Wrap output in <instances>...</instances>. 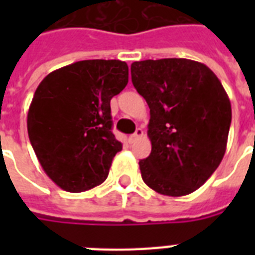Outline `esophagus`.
I'll return each mask as SVG.
<instances>
[{
  "label": "esophagus",
  "mask_w": 255,
  "mask_h": 255,
  "mask_svg": "<svg viewBox=\"0 0 255 255\" xmlns=\"http://www.w3.org/2000/svg\"><path fill=\"white\" fill-rule=\"evenodd\" d=\"M144 135V131H143V128H136V131H135V133H133V135H131L129 136V139H128V141H129V143H135L136 140L137 139H140V137H141V136Z\"/></svg>",
  "instance_id": "obj_1"
}]
</instances>
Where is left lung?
<instances>
[{
  "instance_id": "obj_1",
  "label": "left lung",
  "mask_w": 255,
  "mask_h": 255,
  "mask_svg": "<svg viewBox=\"0 0 255 255\" xmlns=\"http://www.w3.org/2000/svg\"><path fill=\"white\" fill-rule=\"evenodd\" d=\"M131 78L151 114L152 151L139 161L143 181L164 196L192 193L225 155L232 123L228 94L208 66L184 58L133 62Z\"/></svg>"
}]
</instances>
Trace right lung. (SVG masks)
<instances>
[{
    "label": "right lung",
    "instance_id": "add662e5",
    "mask_svg": "<svg viewBox=\"0 0 255 255\" xmlns=\"http://www.w3.org/2000/svg\"><path fill=\"white\" fill-rule=\"evenodd\" d=\"M127 83L126 62L90 59L50 73L35 90L27 114L30 143L63 190L79 193L107 178L123 148L112 133L110 102Z\"/></svg>",
    "mask_w": 255,
    "mask_h": 255
}]
</instances>
